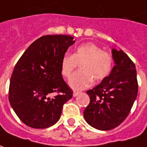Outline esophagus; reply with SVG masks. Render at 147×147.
<instances>
[{"label": "esophagus", "instance_id": "34e87169", "mask_svg": "<svg viewBox=\"0 0 147 147\" xmlns=\"http://www.w3.org/2000/svg\"><path fill=\"white\" fill-rule=\"evenodd\" d=\"M80 94V92H74V94H73V96L76 97V96H78V95Z\"/></svg>", "mask_w": 147, "mask_h": 147}]
</instances>
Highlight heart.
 I'll return each instance as SVG.
<instances>
[{"label":"heart","mask_w":147,"mask_h":147,"mask_svg":"<svg viewBox=\"0 0 147 147\" xmlns=\"http://www.w3.org/2000/svg\"><path fill=\"white\" fill-rule=\"evenodd\" d=\"M78 65L79 72L70 78L69 86L75 90L86 88L92 81H100L110 74L113 59L107 51L93 43H85L78 46L72 55H65L61 60V74L64 78H69Z\"/></svg>","instance_id":"obj_1"}]
</instances>
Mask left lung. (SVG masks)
Returning <instances> with one entry per match:
<instances>
[{
	"instance_id": "1",
	"label": "left lung",
	"mask_w": 147,
	"mask_h": 147,
	"mask_svg": "<svg viewBox=\"0 0 147 147\" xmlns=\"http://www.w3.org/2000/svg\"><path fill=\"white\" fill-rule=\"evenodd\" d=\"M115 66L99 84L87 91L90 97L84 110L86 122L102 131L117 127L128 117L138 94L136 66L122 50L112 49Z\"/></svg>"
}]
</instances>
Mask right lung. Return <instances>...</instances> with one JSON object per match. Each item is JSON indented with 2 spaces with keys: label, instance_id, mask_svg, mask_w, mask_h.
I'll return each instance as SVG.
<instances>
[{
  "label": "right lung",
  "instance_id": "obj_1",
  "mask_svg": "<svg viewBox=\"0 0 147 147\" xmlns=\"http://www.w3.org/2000/svg\"><path fill=\"white\" fill-rule=\"evenodd\" d=\"M69 35H46L29 46L14 68L9 85V102L25 125L46 128L59 120L63 104L73 92L64 81L60 63L69 46ZM56 93L55 96H52Z\"/></svg>",
  "mask_w": 147,
  "mask_h": 147
}]
</instances>
